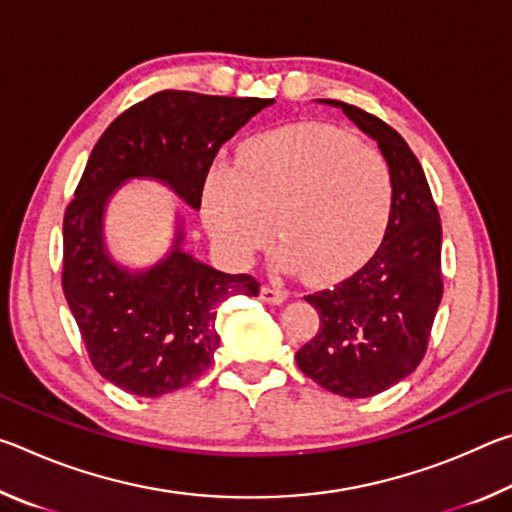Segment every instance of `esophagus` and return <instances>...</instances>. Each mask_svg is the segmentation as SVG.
<instances>
[{"mask_svg":"<svg viewBox=\"0 0 512 512\" xmlns=\"http://www.w3.org/2000/svg\"><path fill=\"white\" fill-rule=\"evenodd\" d=\"M259 298L268 302V305H282V302L287 300V291L275 289V287H262V291H259Z\"/></svg>","mask_w":512,"mask_h":512,"instance_id":"esophagus-1","label":"esophagus"}]
</instances>
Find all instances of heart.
Here are the masks:
<instances>
[{"label":"heart","instance_id":"obj_1","mask_svg":"<svg viewBox=\"0 0 512 512\" xmlns=\"http://www.w3.org/2000/svg\"><path fill=\"white\" fill-rule=\"evenodd\" d=\"M393 198L384 155L309 121L248 140L237 169L214 167L203 187V216L232 262H250L277 228L284 266L336 280L375 253Z\"/></svg>","mask_w":512,"mask_h":512}]
</instances>
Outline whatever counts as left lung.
I'll list each match as a JSON object with an SVG mask.
<instances>
[{"mask_svg": "<svg viewBox=\"0 0 512 512\" xmlns=\"http://www.w3.org/2000/svg\"><path fill=\"white\" fill-rule=\"evenodd\" d=\"M318 103L341 108L377 142L395 183L391 221L370 262L348 280L305 296L320 327L296 352L300 370L325 391L359 400L409 377L427 352L443 298V228L424 171L402 135L350 103Z\"/></svg>", "mask_w": 512, "mask_h": 512, "instance_id": "8db88e82", "label": "left lung"}]
</instances>
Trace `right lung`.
<instances>
[{"label": "right lung", "mask_w": 512, "mask_h": 512, "mask_svg": "<svg viewBox=\"0 0 512 512\" xmlns=\"http://www.w3.org/2000/svg\"><path fill=\"white\" fill-rule=\"evenodd\" d=\"M271 103L164 90L128 108L94 144L65 210L63 291L92 366L121 391L160 397L201 377L219 348L221 302L257 296L259 282L189 255L180 216L160 262L140 271L117 264L103 235L110 198L128 180H155L201 210L216 153Z\"/></svg>", "instance_id": "right-lung-1"}]
</instances>
